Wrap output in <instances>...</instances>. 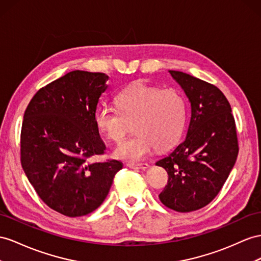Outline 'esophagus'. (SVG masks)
I'll return each mask as SVG.
<instances>
[{"mask_svg": "<svg viewBox=\"0 0 261 261\" xmlns=\"http://www.w3.org/2000/svg\"><path fill=\"white\" fill-rule=\"evenodd\" d=\"M128 166L130 169H137V170H146L149 168L148 163H141V164H135V163H129Z\"/></svg>", "mask_w": 261, "mask_h": 261, "instance_id": "obj_1", "label": "esophagus"}]
</instances>
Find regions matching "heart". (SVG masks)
Masks as SVG:
<instances>
[{"mask_svg": "<svg viewBox=\"0 0 261 261\" xmlns=\"http://www.w3.org/2000/svg\"><path fill=\"white\" fill-rule=\"evenodd\" d=\"M118 108L102 106L97 109L95 122L102 135L118 142L129 123H135L137 135L123 140L113 155L124 161L138 162L155 148L166 150L181 139L188 108L182 93L175 89L138 83L123 90L117 98Z\"/></svg>", "mask_w": 261, "mask_h": 261, "instance_id": "1", "label": "heart"}]
</instances>
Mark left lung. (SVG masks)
<instances>
[{"label": "left lung", "instance_id": "1", "mask_svg": "<svg viewBox=\"0 0 261 261\" xmlns=\"http://www.w3.org/2000/svg\"><path fill=\"white\" fill-rule=\"evenodd\" d=\"M191 103L186 138L155 165L169 174L159 198L179 213L210 204L228 178L238 155L235 120L217 87L182 71L170 70Z\"/></svg>", "mask_w": 261, "mask_h": 261}]
</instances>
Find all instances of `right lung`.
I'll list each match as a JSON object with an SVG mask.
<instances>
[{
  "mask_svg": "<svg viewBox=\"0 0 261 261\" xmlns=\"http://www.w3.org/2000/svg\"><path fill=\"white\" fill-rule=\"evenodd\" d=\"M108 79L102 72L70 71L39 89L24 113L23 170L43 202L65 216L97 210L123 166L117 160L87 161L106 150L95 115Z\"/></svg>",
  "mask_w": 261,
  "mask_h": 261,
  "instance_id": "1",
  "label": "right lung"
}]
</instances>
